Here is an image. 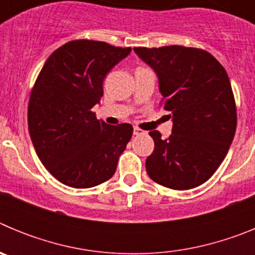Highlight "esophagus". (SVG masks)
I'll list each match as a JSON object with an SVG mask.
<instances>
[{"label":"esophagus","instance_id":"obj_1","mask_svg":"<svg viewBox=\"0 0 255 255\" xmlns=\"http://www.w3.org/2000/svg\"><path fill=\"white\" fill-rule=\"evenodd\" d=\"M144 134L143 130H140L139 128H134V135H141Z\"/></svg>","mask_w":255,"mask_h":255}]
</instances>
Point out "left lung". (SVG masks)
Masks as SVG:
<instances>
[{
	"label": "left lung",
	"instance_id": "obj_1",
	"mask_svg": "<svg viewBox=\"0 0 255 255\" xmlns=\"http://www.w3.org/2000/svg\"><path fill=\"white\" fill-rule=\"evenodd\" d=\"M158 78L172 134L149 132L154 150L145 161L150 179L175 190L206 182L226 157L236 130V106L226 70L211 53L182 46L135 47Z\"/></svg>",
	"mask_w": 255,
	"mask_h": 255
}]
</instances>
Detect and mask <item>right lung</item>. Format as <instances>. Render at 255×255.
<instances>
[{
    "label": "right lung",
    "mask_w": 255,
    "mask_h": 255,
    "mask_svg": "<svg viewBox=\"0 0 255 255\" xmlns=\"http://www.w3.org/2000/svg\"><path fill=\"white\" fill-rule=\"evenodd\" d=\"M131 48L73 40L56 49L39 73L28 106V126L44 167L60 182L93 188L114 176L132 135L130 124L97 120L108 71Z\"/></svg>",
    "instance_id": "obj_1"
}]
</instances>
